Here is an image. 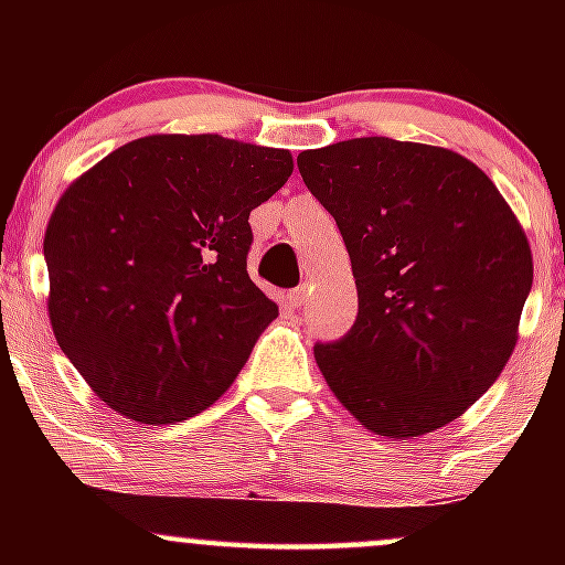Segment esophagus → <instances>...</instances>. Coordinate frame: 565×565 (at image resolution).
I'll return each mask as SVG.
<instances>
[{
  "label": "esophagus",
  "instance_id": "1",
  "mask_svg": "<svg viewBox=\"0 0 565 565\" xmlns=\"http://www.w3.org/2000/svg\"><path fill=\"white\" fill-rule=\"evenodd\" d=\"M287 300H289L291 308H300V305H305V300H308V289H305V287L291 289L287 295Z\"/></svg>",
  "mask_w": 565,
  "mask_h": 565
}]
</instances>
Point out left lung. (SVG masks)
<instances>
[{
	"label": "left lung",
	"mask_w": 565,
	"mask_h": 565,
	"mask_svg": "<svg viewBox=\"0 0 565 565\" xmlns=\"http://www.w3.org/2000/svg\"><path fill=\"white\" fill-rule=\"evenodd\" d=\"M308 191L334 217L359 316L313 348L366 430L417 438L494 385L531 291V249L508 201L449 148L353 138L302 151Z\"/></svg>",
	"instance_id": "8db88e82"
}]
</instances>
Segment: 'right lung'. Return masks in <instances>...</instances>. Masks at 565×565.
I'll list each match as a JSON object with an SVG mask.
<instances>
[{
  "mask_svg": "<svg viewBox=\"0 0 565 565\" xmlns=\"http://www.w3.org/2000/svg\"><path fill=\"white\" fill-rule=\"evenodd\" d=\"M295 161L220 135H148L97 161L44 233L57 345L114 412L167 425L231 387L278 316L246 274L249 212Z\"/></svg>",
  "mask_w": 565,
  "mask_h": 565,
  "instance_id": "right-lung-1",
  "label": "right lung"
}]
</instances>
